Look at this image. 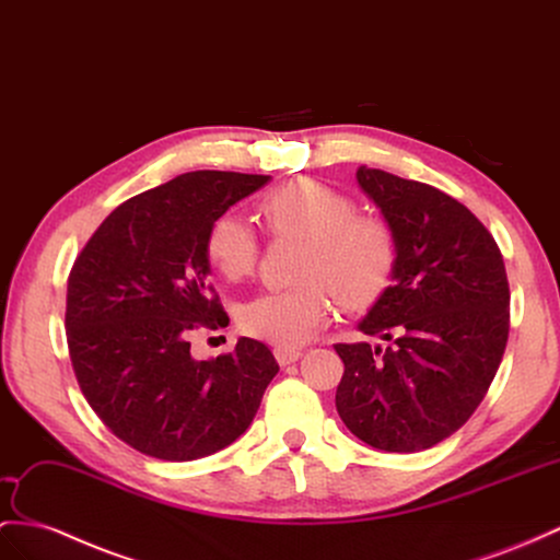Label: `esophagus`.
Wrapping results in <instances>:
<instances>
[{
  "instance_id": "obj_1",
  "label": "esophagus",
  "mask_w": 560,
  "mask_h": 560,
  "mask_svg": "<svg viewBox=\"0 0 560 560\" xmlns=\"http://www.w3.org/2000/svg\"><path fill=\"white\" fill-rule=\"evenodd\" d=\"M275 357H277V362H279L281 366H285V364L298 362L300 357H303V350H298V348H277V350H275Z\"/></svg>"
}]
</instances>
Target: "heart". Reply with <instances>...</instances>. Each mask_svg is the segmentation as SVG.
I'll use <instances>...</instances> for the list:
<instances>
[{
	"label": "heart",
	"instance_id": "1",
	"mask_svg": "<svg viewBox=\"0 0 560 560\" xmlns=\"http://www.w3.org/2000/svg\"><path fill=\"white\" fill-rule=\"evenodd\" d=\"M260 212L275 238L303 241L293 289L265 291L238 312L243 334L277 348L307 342L331 317L334 295L346 310L374 305L397 265V236L381 214L360 212L354 198L317 179L269 191ZM208 257L229 281L250 277L260 260L255 229L238 214H220L208 232Z\"/></svg>",
	"mask_w": 560,
	"mask_h": 560
}]
</instances>
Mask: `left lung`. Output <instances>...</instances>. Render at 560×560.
I'll list each match as a JSON object with an SVG mask.
<instances>
[{
  "label": "left lung",
  "mask_w": 560,
  "mask_h": 560,
  "mask_svg": "<svg viewBox=\"0 0 560 560\" xmlns=\"http://www.w3.org/2000/svg\"><path fill=\"white\" fill-rule=\"evenodd\" d=\"M357 182L397 236L393 285L360 322L390 340L338 342L336 409L383 452H421L478 409L509 340V279L492 234L435 186L362 165Z\"/></svg>",
  "instance_id": "left-lung-1"
}]
</instances>
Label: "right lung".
<instances>
[{
  "instance_id": "add662e5",
  "label": "right lung",
  "mask_w": 560,
  "mask_h": 560,
  "mask_svg": "<svg viewBox=\"0 0 560 560\" xmlns=\"http://www.w3.org/2000/svg\"><path fill=\"white\" fill-rule=\"evenodd\" d=\"M269 175L198 170L113 210L68 277L66 336L80 390L113 435L163 462H194L246 433L275 354L238 338L198 362L191 334L224 328L208 279L210 224Z\"/></svg>"
}]
</instances>
